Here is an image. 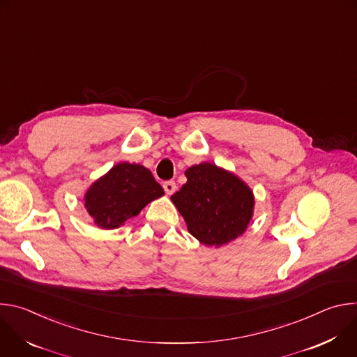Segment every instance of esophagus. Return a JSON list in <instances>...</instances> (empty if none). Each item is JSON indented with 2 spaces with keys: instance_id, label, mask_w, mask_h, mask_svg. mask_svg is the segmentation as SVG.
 Masks as SVG:
<instances>
[{
  "instance_id": "34e87169",
  "label": "esophagus",
  "mask_w": 357,
  "mask_h": 357,
  "mask_svg": "<svg viewBox=\"0 0 357 357\" xmlns=\"http://www.w3.org/2000/svg\"><path fill=\"white\" fill-rule=\"evenodd\" d=\"M164 190H165L167 195L175 193V190H176V183H175L174 181H167V182H164Z\"/></svg>"
}]
</instances>
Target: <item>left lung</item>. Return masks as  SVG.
I'll use <instances>...</instances> for the list:
<instances>
[{"mask_svg": "<svg viewBox=\"0 0 357 357\" xmlns=\"http://www.w3.org/2000/svg\"><path fill=\"white\" fill-rule=\"evenodd\" d=\"M185 176L186 183L171 200L195 238L222 247L247 230L256 202L243 179L212 162L192 165Z\"/></svg>", "mask_w": 357, "mask_h": 357, "instance_id": "left-lung-1", "label": "left lung"}]
</instances>
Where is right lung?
I'll return each instance as SVG.
<instances>
[{
    "mask_svg": "<svg viewBox=\"0 0 357 357\" xmlns=\"http://www.w3.org/2000/svg\"><path fill=\"white\" fill-rule=\"evenodd\" d=\"M162 195V186L144 165L119 162L89 186L84 208L97 227L113 230Z\"/></svg>",
    "mask_w": 357,
    "mask_h": 357,
    "instance_id": "obj_1",
    "label": "right lung"
}]
</instances>
